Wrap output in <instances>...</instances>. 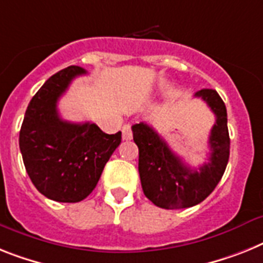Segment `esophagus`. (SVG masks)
Returning a JSON list of instances; mask_svg holds the SVG:
<instances>
[{
  "label": "esophagus",
  "mask_w": 263,
  "mask_h": 263,
  "mask_svg": "<svg viewBox=\"0 0 263 263\" xmlns=\"http://www.w3.org/2000/svg\"><path fill=\"white\" fill-rule=\"evenodd\" d=\"M121 132H123V139H124V140H131L132 139L131 124H125L124 127H123V129H121Z\"/></svg>",
  "instance_id": "esophagus-1"
}]
</instances>
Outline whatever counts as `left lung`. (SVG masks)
<instances>
[{"instance_id":"obj_1","label":"left lung","mask_w":263,"mask_h":263,"mask_svg":"<svg viewBox=\"0 0 263 263\" xmlns=\"http://www.w3.org/2000/svg\"><path fill=\"white\" fill-rule=\"evenodd\" d=\"M195 98L207 103L215 115L209 138V162L193 168L171 151L158 132L145 123L132 125L139 148V175L143 193L155 206L174 210L203 202L217 187L230 156L227 112L217 90L200 89Z\"/></svg>"}]
</instances>
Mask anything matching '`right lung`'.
Listing matches in <instances>:
<instances>
[{"instance_id": "1", "label": "right lung", "mask_w": 263, "mask_h": 263, "mask_svg": "<svg viewBox=\"0 0 263 263\" xmlns=\"http://www.w3.org/2000/svg\"><path fill=\"white\" fill-rule=\"evenodd\" d=\"M85 73L70 65L50 76L30 100L20 131L26 173L40 193L56 202L85 199L121 142L120 131L108 135L95 123L60 118L57 101L74 77Z\"/></svg>"}]
</instances>
